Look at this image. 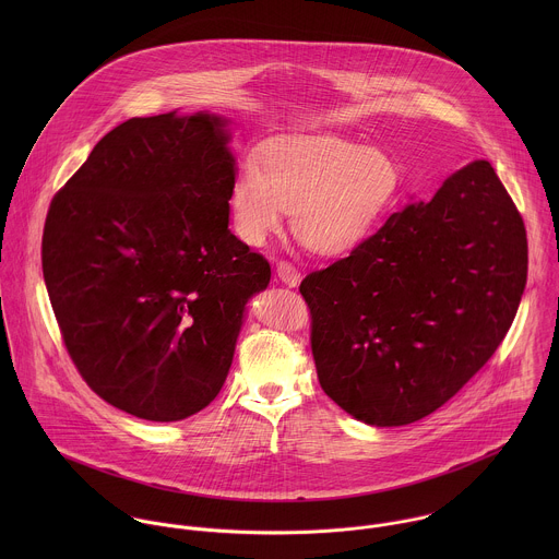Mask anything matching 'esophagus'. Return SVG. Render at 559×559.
<instances>
[{
  "label": "esophagus",
  "instance_id": "obj_1",
  "mask_svg": "<svg viewBox=\"0 0 559 559\" xmlns=\"http://www.w3.org/2000/svg\"><path fill=\"white\" fill-rule=\"evenodd\" d=\"M277 277H280L286 286H290V288H295V286L301 282L299 269H297L295 264H290L288 260H280V262H277Z\"/></svg>",
  "mask_w": 559,
  "mask_h": 559
}]
</instances>
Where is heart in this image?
<instances>
[{"instance_id":"b5f03b06","label":"heart","mask_w":559,"mask_h":559,"mask_svg":"<svg viewBox=\"0 0 559 559\" xmlns=\"http://www.w3.org/2000/svg\"><path fill=\"white\" fill-rule=\"evenodd\" d=\"M400 185L399 163L381 148L337 138L280 142L266 148L262 169L247 160L230 189L240 239L262 245L293 213L297 239L319 253L357 245L385 213Z\"/></svg>"}]
</instances>
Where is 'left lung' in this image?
<instances>
[{"label":"left lung","mask_w":559,"mask_h":559,"mask_svg":"<svg viewBox=\"0 0 559 559\" xmlns=\"http://www.w3.org/2000/svg\"><path fill=\"white\" fill-rule=\"evenodd\" d=\"M525 282L523 217L474 160L301 282L322 392L370 426L430 415L503 342Z\"/></svg>","instance_id":"obj_1"}]
</instances>
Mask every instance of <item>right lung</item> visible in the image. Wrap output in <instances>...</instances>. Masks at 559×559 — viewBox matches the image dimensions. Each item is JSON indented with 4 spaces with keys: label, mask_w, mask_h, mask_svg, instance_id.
Returning <instances> with one entry per match:
<instances>
[{
    "label": "right lung",
    "mask_w": 559,
    "mask_h": 559,
    "mask_svg": "<svg viewBox=\"0 0 559 559\" xmlns=\"http://www.w3.org/2000/svg\"><path fill=\"white\" fill-rule=\"evenodd\" d=\"M211 114L131 118L53 195L43 275L87 388L148 421L219 394L269 260L228 230L235 157Z\"/></svg>",
    "instance_id": "add662e5"
}]
</instances>
